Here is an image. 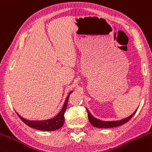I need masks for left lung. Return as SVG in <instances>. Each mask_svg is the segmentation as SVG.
<instances>
[{
    "label": "left lung",
    "mask_w": 152,
    "mask_h": 152,
    "mask_svg": "<svg viewBox=\"0 0 152 152\" xmlns=\"http://www.w3.org/2000/svg\"><path fill=\"white\" fill-rule=\"evenodd\" d=\"M87 113H88V118L89 121L91 124L92 126H95V127L97 128H110V127H115V126H118L120 125H122L126 123L129 119L132 118V117L134 115V113H136V110L132 115H130L129 116L126 117V118H123L121 120H117V121H102V120L98 119V118H95L93 115L91 114V113L89 112V110L86 108Z\"/></svg>",
    "instance_id": "8db88e82"
}]
</instances>
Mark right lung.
Returning <instances> with one entry per match:
<instances>
[{
  "label": "right lung",
  "instance_id": "obj_1",
  "mask_svg": "<svg viewBox=\"0 0 152 152\" xmlns=\"http://www.w3.org/2000/svg\"><path fill=\"white\" fill-rule=\"evenodd\" d=\"M72 93V91L69 92L68 96L66 98L63 107H62L60 112L58 113V114L52 118H50V119L48 120H44V121H31V120H28L23 118L21 115H19L18 113H17V114H18L19 118L26 124V125L30 126V127L42 131L57 130V129L62 127L64 125V113L66 110L67 102H68L69 97V95Z\"/></svg>",
  "mask_w": 152,
  "mask_h": 152
}]
</instances>
